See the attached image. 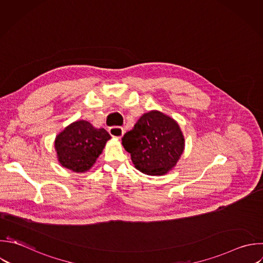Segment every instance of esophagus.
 <instances>
[{"label": "esophagus", "mask_w": 263, "mask_h": 263, "mask_svg": "<svg viewBox=\"0 0 263 263\" xmlns=\"http://www.w3.org/2000/svg\"><path fill=\"white\" fill-rule=\"evenodd\" d=\"M109 134H110L112 137H114V138L120 139V138L123 136L124 130H123V128L120 127V126H111V127L109 128Z\"/></svg>", "instance_id": "34e87169"}]
</instances>
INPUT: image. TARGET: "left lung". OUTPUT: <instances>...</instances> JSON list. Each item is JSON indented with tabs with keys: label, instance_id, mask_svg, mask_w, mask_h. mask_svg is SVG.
I'll return each mask as SVG.
<instances>
[{
	"label": "left lung",
	"instance_id": "1",
	"mask_svg": "<svg viewBox=\"0 0 263 263\" xmlns=\"http://www.w3.org/2000/svg\"><path fill=\"white\" fill-rule=\"evenodd\" d=\"M122 145L139 171L156 176L176 165L184 150V138L174 119L150 111L123 136Z\"/></svg>",
	"mask_w": 263,
	"mask_h": 263
}]
</instances>
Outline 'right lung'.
<instances>
[{
    "mask_svg": "<svg viewBox=\"0 0 263 263\" xmlns=\"http://www.w3.org/2000/svg\"><path fill=\"white\" fill-rule=\"evenodd\" d=\"M110 138L104 128H96L85 120L76 121L55 139L59 161L76 173L86 172L96 162Z\"/></svg>",
    "mask_w": 263,
    "mask_h": 263,
    "instance_id": "1",
    "label": "right lung"
}]
</instances>
